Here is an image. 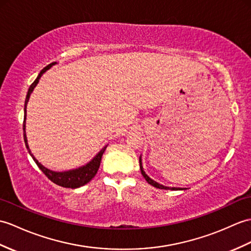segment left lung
Here are the masks:
<instances>
[{"mask_svg":"<svg viewBox=\"0 0 251 251\" xmlns=\"http://www.w3.org/2000/svg\"><path fill=\"white\" fill-rule=\"evenodd\" d=\"M139 162H140V169H141V173H142V176H143V177L145 178V180H147V182L150 184V185H152V186H154V187H156V188H159V189H173V190H178V188H169V187H166V186H162V185H160V184H158V183H156L155 180H153V179H151L147 174H145V172L143 171V167H142V164H141V157H140L139 158Z\"/></svg>","mask_w":251,"mask_h":251,"instance_id":"8db88e82","label":"left lung"}]
</instances>
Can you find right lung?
<instances>
[{
    "mask_svg": "<svg viewBox=\"0 0 251 251\" xmlns=\"http://www.w3.org/2000/svg\"><path fill=\"white\" fill-rule=\"evenodd\" d=\"M54 65V63H51L49 64L48 66H46L44 69H42V72L39 73L38 77L35 79L34 82L30 85V89L27 91V94H26V98H25V112L26 115V103L28 101V98H30V95L32 91L34 90V87L36 86V84L38 83V81L42 77L43 74L48 71V69L52 66ZM25 121H23V137H25V143L26 145V149L28 150L27 147V141H26V137H25ZM107 147H104L100 152H99L94 158H93L92 161H90L89 164L86 166L82 167V168H79V169H75V170H72V171H67V172H53L51 170H48V169L45 168L44 166H42L38 162V160L35 158V157L31 154V151L28 150V153L31 154V156L33 157L34 161L36 162V165L38 166V168L40 169L44 172L45 176L48 177L51 182H53L54 184L62 186V187H65V188H78L80 186H83L86 183H89L90 180L96 176V173L99 169V166H100V161H101V157L102 154L104 152V150H106Z\"/></svg>",
    "mask_w": 251,
    "mask_h": 251,
    "instance_id": "right-lung-1",
    "label": "right lung"
}]
</instances>
